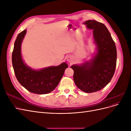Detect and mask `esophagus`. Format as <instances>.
<instances>
[{
    "label": "esophagus",
    "instance_id": "1",
    "mask_svg": "<svg viewBox=\"0 0 131 131\" xmlns=\"http://www.w3.org/2000/svg\"><path fill=\"white\" fill-rule=\"evenodd\" d=\"M73 57L72 56H71L67 57V60L69 62H70L71 61L73 60Z\"/></svg>",
    "mask_w": 131,
    "mask_h": 131
}]
</instances>
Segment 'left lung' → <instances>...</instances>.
Returning <instances> with one entry per match:
<instances>
[{
  "label": "left lung",
  "instance_id": "8db88e82",
  "mask_svg": "<svg viewBox=\"0 0 131 131\" xmlns=\"http://www.w3.org/2000/svg\"><path fill=\"white\" fill-rule=\"evenodd\" d=\"M84 24L93 29L97 52L89 61L70 67L78 88L86 93H92L104 88L112 80L116 68L117 52L115 43L103 23L90 19Z\"/></svg>",
  "mask_w": 131,
  "mask_h": 131
}]
</instances>
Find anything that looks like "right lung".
Returning <instances> with one entry per match:
<instances>
[{
  "label": "right lung",
  "mask_w": 131,
  "mask_h": 131,
  "mask_svg": "<svg viewBox=\"0 0 131 131\" xmlns=\"http://www.w3.org/2000/svg\"><path fill=\"white\" fill-rule=\"evenodd\" d=\"M26 32L25 29L19 33L14 43L12 63L16 77L19 84L31 93H49L57 86L68 66L63 62L58 66L35 70L26 65L21 54V44Z\"/></svg>",
  "instance_id": "right-lung-1"
}]
</instances>
